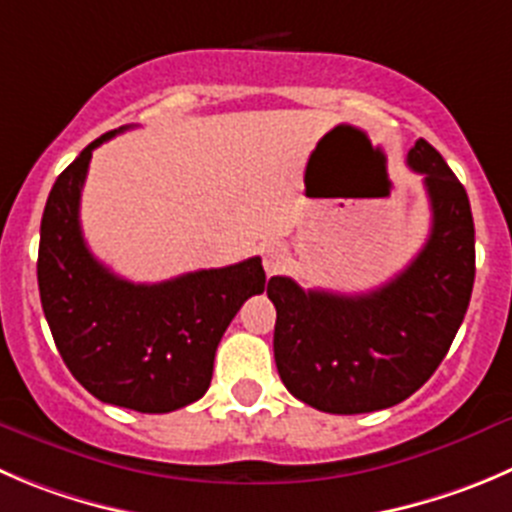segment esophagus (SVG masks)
Instances as JSON below:
<instances>
[{"label":"esophagus","instance_id":"34e87169","mask_svg":"<svg viewBox=\"0 0 512 512\" xmlns=\"http://www.w3.org/2000/svg\"><path fill=\"white\" fill-rule=\"evenodd\" d=\"M284 264H286V248L279 246V243H269V246L264 248L266 274H269V276L279 274V271L284 269Z\"/></svg>","mask_w":512,"mask_h":512}]
</instances>
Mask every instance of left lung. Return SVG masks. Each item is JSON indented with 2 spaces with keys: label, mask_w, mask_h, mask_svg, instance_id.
Wrapping results in <instances>:
<instances>
[{
  "label": "left lung",
  "mask_w": 512,
  "mask_h": 512,
  "mask_svg": "<svg viewBox=\"0 0 512 512\" xmlns=\"http://www.w3.org/2000/svg\"><path fill=\"white\" fill-rule=\"evenodd\" d=\"M407 165L425 175L432 228L402 274L367 294L304 291L271 276L281 382L314 410L362 415L415 394L445 359L470 304L475 226L467 193L442 155L417 140Z\"/></svg>",
  "instance_id": "8db88e82"
}]
</instances>
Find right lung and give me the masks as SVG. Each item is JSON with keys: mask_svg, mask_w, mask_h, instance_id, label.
Wrapping results in <instances>:
<instances>
[{"mask_svg": "<svg viewBox=\"0 0 512 512\" xmlns=\"http://www.w3.org/2000/svg\"><path fill=\"white\" fill-rule=\"evenodd\" d=\"M92 140L60 173L40 226L37 281L45 319L72 377L100 402L173 412L206 394L218 342L243 301L266 286L259 256L160 284H133L102 266L80 228Z\"/></svg>", "mask_w": 512, "mask_h": 512, "instance_id": "obj_1", "label": "right lung"}]
</instances>
